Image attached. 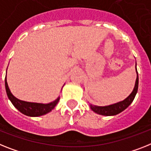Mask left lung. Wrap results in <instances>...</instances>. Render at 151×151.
Masks as SVG:
<instances>
[{
    "instance_id": "8db88e82",
    "label": "left lung",
    "mask_w": 151,
    "mask_h": 151,
    "mask_svg": "<svg viewBox=\"0 0 151 151\" xmlns=\"http://www.w3.org/2000/svg\"><path fill=\"white\" fill-rule=\"evenodd\" d=\"M136 72H137V79L136 82H135V86L128 97H127L126 99L124 101H120L118 103L114 104L108 105V106H104V107H101V106H96V105L90 104L91 109L93 112L97 113L98 114L104 115V116H114V115L118 114L121 112L124 111L127 107H129V105L132 103L134 101V97L136 96L138 90V83H139V78H138V73L137 70V64H136Z\"/></svg>"
}]
</instances>
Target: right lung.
I'll list each match as a JSON object with an SVG mask.
<instances>
[{
	"mask_svg": "<svg viewBox=\"0 0 151 151\" xmlns=\"http://www.w3.org/2000/svg\"><path fill=\"white\" fill-rule=\"evenodd\" d=\"M5 89H6V92H7V95L9 100L11 101V103L13 104L14 106L20 112L29 116H42V115L50 112L58 104V101L60 100V97H58L55 101L48 104L33 103V102H27V101H21V100L17 99V97H15L11 93L8 87V84H7V77L5 78Z\"/></svg>",
	"mask_w": 151,
	"mask_h": 151,
	"instance_id": "add662e5",
	"label": "right lung"
}]
</instances>
